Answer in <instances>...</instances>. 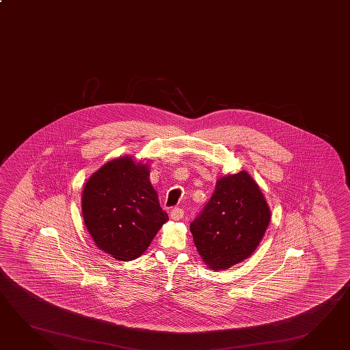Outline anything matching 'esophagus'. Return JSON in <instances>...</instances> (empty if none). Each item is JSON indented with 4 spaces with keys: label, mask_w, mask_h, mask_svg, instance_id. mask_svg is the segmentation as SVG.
I'll use <instances>...</instances> for the list:
<instances>
[{
    "label": "esophagus",
    "mask_w": 350,
    "mask_h": 350,
    "mask_svg": "<svg viewBox=\"0 0 350 350\" xmlns=\"http://www.w3.org/2000/svg\"><path fill=\"white\" fill-rule=\"evenodd\" d=\"M184 216H185V211H184L183 208H180V207L172 208V213H170V217H172V219H175V221L184 219Z\"/></svg>",
    "instance_id": "1"
}]
</instances>
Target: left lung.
<instances>
[{"instance_id":"8db88e82","label":"left lung","mask_w":350,"mask_h":350,"mask_svg":"<svg viewBox=\"0 0 350 350\" xmlns=\"http://www.w3.org/2000/svg\"><path fill=\"white\" fill-rule=\"evenodd\" d=\"M271 219L265 196L246 172L219 178L190 224L193 243L208 268L227 269L254 254Z\"/></svg>"}]
</instances>
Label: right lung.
I'll use <instances>...</instances> for the list:
<instances>
[{"instance_id":"1","label":"right lung","mask_w":350,"mask_h":350,"mask_svg":"<svg viewBox=\"0 0 350 350\" xmlns=\"http://www.w3.org/2000/svg\"><path fill=\"white\" fill-rule=\"evenodd\" d=\"M82 213L96 246L118 260L144 254L169 219L151 186L148 165L131 158L111 160L90 176Z\"/></svg>"}]
</instances>
